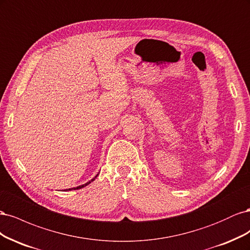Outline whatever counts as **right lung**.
Returning <instances> with one entry per match:
<instances>
[{
  "label": "right lung",
  "instance_id": "1",
  "mask_svg": "<svg viewBox=\"0 0 250 250\" xmlns=\"http://www.w3.org/2000/svg\"><path fill=\"white\" fill-rule=\"evenodd\" d=\"M97 176H98V175H97ZM97 176H96V177H97ZM96 177H95V178H96ZM95 178H93L92 180H90V181H88V183H86L85 185H82V186H79V187H77V188H69V191H70V190H78V188H83V187H85V186H87V185H89L90 183H92V181H94V180H95Z\"/></svg>",
  "mask_w": 250,
  "mask_h": 250
}]
</instances>
